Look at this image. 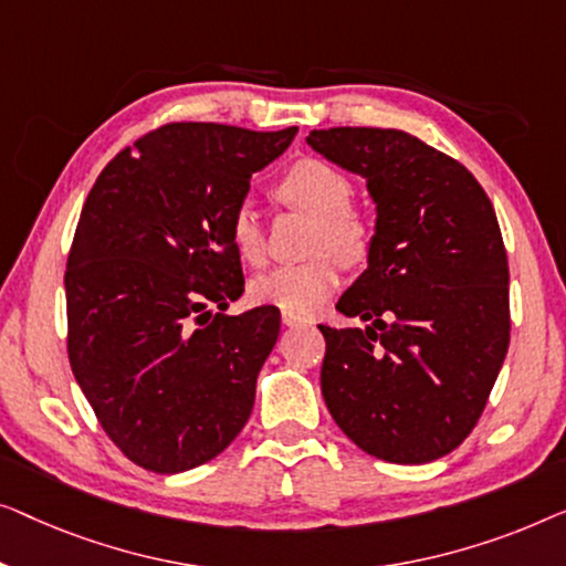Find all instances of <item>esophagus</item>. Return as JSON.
<instances>
[{
  "instance_id": "34e87169",
  "label": "esophagus",
  "mask_w": 566,
  "mask_h": 566,
  "mask_svg": "<svg viewBox=\"0 0 566 566\" xmlns=\"http://www.w3.org/2000/svg\"><path fill=\"white\" fill-rule=\"evenodd\" d=\"M282 323L286 328H307V325H313V321L305 315H294V313H282Z\"/></svg>"
}]
</instances>
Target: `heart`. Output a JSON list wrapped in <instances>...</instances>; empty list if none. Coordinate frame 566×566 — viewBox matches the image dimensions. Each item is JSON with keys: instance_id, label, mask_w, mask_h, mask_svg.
Instances as JSON below:
<instances>
[{"instance_id": "b5f03b06", "label": "heart", "mask_w": 566, "mask_h": 566, "mask_svg": "<svg viewBox=\"0 0 566 566\" xmlns=\"http://www.w3.org/2000/svg\"><path fill=\"white\" fill-rule=\"evenodd\" d=\"M276 200L315 218L305 264L276 266L253 282V297L284 313L310 315L338 290L340 261L364 264L371 249V226L352 207L354 181L336 164L323 158H300L286 166L274 185ZM230 243L238 256L259 266L266 259V228L256 205L243 200L230 212Z\"/></svg>"}]
</instances>
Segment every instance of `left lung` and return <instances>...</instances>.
<instances>
[{"instance_id":"1","label":"left lung","mask_w":566,"mask_h":566,"mask_svg":"<svg viewBox=\"0 0 566 566\" xmlns=\"http://www.w3.org/2000/svg\"><path fill=\"white\" fill-rule=\"evenodd\" d=\"M313 150L366 179L369 266L328 328L321 389L361 451L392 464L441 459L472 433L511 344L507 253L490 197L457 158L389 127H328Z\"/></svg>"}]
</instances>
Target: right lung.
<instances>
[{
    "label": "right lung",
    "mask_w": 566,
    "mask_h": 566,
    "mask_svg": "<svg viewBox=\"0 0 566 566\" xmlns=\"http://www.w3.org/2000/svg\"><path fill=\"white\" fill-rule=\"evenodd\" d=\"M294 135L169 123L120 150L86 197L63 276L71 371L148 472L205 464L251 416L282 317L222 313L245 284L228 222Z\"/></svg>",
    "instance_id": "obj_1"
}]
</instances>
